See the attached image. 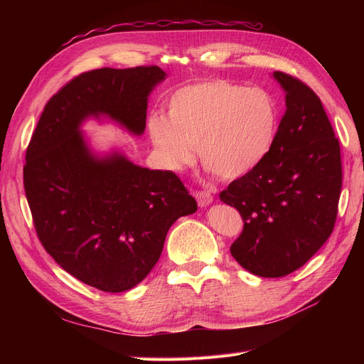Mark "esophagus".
<instances>
[{
    "instance_id": "1",
    "label": "esophagus",
    "mask_w": 364,
    "mask_h": 364,
    "mask_svg": "<svg viewBox=\"0 0 364 364\" xmlns=\"http://www.w3.org/2000/svg\"><path fill=\"white\" fill-rule=\"evenodd\" d=\"M194 196H196L197 203H199V206H202V208L208 206L213 202V194L209 191H197Z\"/></svg>"
}]
</instances>
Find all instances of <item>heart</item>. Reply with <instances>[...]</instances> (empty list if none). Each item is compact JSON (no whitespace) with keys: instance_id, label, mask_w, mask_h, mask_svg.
<instances>
[{"instance_id":"1","label":"heart","mask_w":364,"mask_h":364,"mask_svg":"<svg viewBox=\"0 0 364 364\" xmlns=\"http://www.w3.org/2000/svg\"><path fill=\"white\" fill-rule=\"evenodd\" d=\"M167 117L151 114L147 134L167 170L181 171L196 156L222 179L241 178L266 161L277 142L279 106L262 87L225 79L185 85L168 97Z\"/></svg>"}]
</instances>
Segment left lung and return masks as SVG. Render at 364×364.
I'll use <instances>...</instances> for the list:
<instances>
[{"instance_id": "1", "label": "left lung", "mask_w": 364, "mask_h": 364, "mask_svg": "<svg viewBox=\"0 0 364 364\" xmlns=\"http://www.w3.org/2000/svg\"><path fill=\"white\" fill-rule=\"evenodd\" d=\"M273 77L287 106L277 142L259 167L220 193L245 222L230 253L262 278L290 274L323 246L341 191L340 144L321 98L290 74Z\"/></svg>"}]
</instances>
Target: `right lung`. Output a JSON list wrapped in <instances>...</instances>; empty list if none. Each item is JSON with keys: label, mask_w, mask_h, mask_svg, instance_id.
Listing matches in <instances>:
<instances>
[{"label": "right lung", "mask_w": 364, "mask_h": 364, "mask_svg": "<svg viewBox=\"0 0 364 364\" xmlns=\"http://www.w3.org/2000/svg\"><path fill=\"white\" fill-rule=\"evenodd\" d=\"M159 67L100 68L74 77L43 107L26 153L24 190L42 246L59 266L102 291L134 289L158 262L170 226L197 211L173 171L121 153L98 158L80 124L106 115L141 135Z\"/></svg>", "instance_id": "1"}]
</instances>
